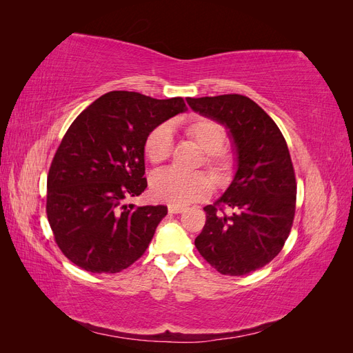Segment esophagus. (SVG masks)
I'll return each instance as SVG.
<instances>
[{
    "label": "esophagus",
    "instance_id": "obj_1",
    "mask_svg": "<svg viewBox=\"0 0 353 353\" xmlns=\"http://www.w3.org/2000/svg\"><path fill=\"white\" fill-rule=\"evenodd\" d=\"M168 210L169 213H183L185 210V208L183 206H175V205H169L168 206Z\"/></svg>",
    "mask_w": 353,
    "mask_h": 353
}]
</instances>
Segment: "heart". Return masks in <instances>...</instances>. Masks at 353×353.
<instances>
[{
	"label": "heart",
	"mask_w": 353,
	"mask_h": 353,
	"mask_svg": "<svg viewBox=\"0 0 353 353\" xmlns=\"http://www.w3.org/2000/svg\"><path fill=\"white\" fill-rule=\"evenodd\" d=\"M184 131L205 152V163L219 183H225L231 172V157L222 150L225 131L212 119L197 117L184 125ZM174 147V132L168 123L154 126L144 140V154L152 165H162L170 157ZM156 200L184 206L205 200L210 196L213 185L210 178L203 172L183 174L175 169H166L153 175L150 183Z\"/></svg>",
	"instance_id": "heart-1"
}]
</instances>
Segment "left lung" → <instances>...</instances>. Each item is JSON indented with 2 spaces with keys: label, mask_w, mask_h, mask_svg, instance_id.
I'll list each match as a JSON object with an SVG mask.
<instances>
[{
  "label": "left lung",
  "mask_w": 353,
  "mask_h": 353,
  "mask_svg": "<svg viewBox=\"0 0 353 353\" xmlns=\"http://www.w3.org/2000/svg\"><path fill=\"white\" fill-rule=\"evenodd\" d=\"M191 109L228 130L236 174L213 205L194 240L200 254L223 275H244L270 263L290 234L296 178L279 126L240 94L187 99ZM223 207L233 212L223 213Z\"/></svg>",
  "instance_id": "1"
}]
</instances>
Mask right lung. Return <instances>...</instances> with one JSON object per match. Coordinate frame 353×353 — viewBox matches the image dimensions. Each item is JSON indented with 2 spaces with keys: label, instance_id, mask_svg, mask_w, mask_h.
<instances>
[{
  "label": "right lung",
  "instance_id": "obj_1",
  "mask_svg": "<svg viewBox=\"0 0 353 353\" xmlns=\"http://www.w3.org/2000/svg\"><path fill=\"white\" fill-rule=\"evenodd\" d=\"M184 112L181 97L110 91L73 121L47 178L48 222L70 262L88 272L116 274L144 254L168 208L123 200L147 187V134Z\"/></svg>",
  "mask_w": 353,
  "mask_h": 353
}]
</instances>
